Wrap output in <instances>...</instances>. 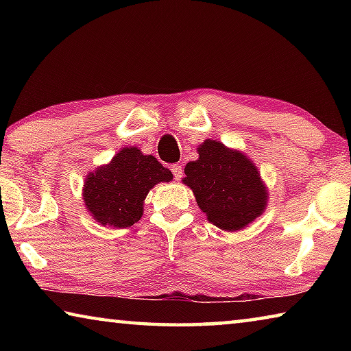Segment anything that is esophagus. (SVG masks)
I'll list each match as a JSON object with an SVG mask.
<instances>
[{"instance_id": "esophagus-1", "label": "esophagus", "mask_w": 351, "mask_h": 351, "mask_svg": "<svg viewBox=\"0 0 351 351\" xmlns=\"http://www.w3.org/2000/svg\"><path fill=\"white\" fill-rule=\"evenodd\" d=\"M171 171H173L175 180H176V181H180L181 178H182V167H181V165H180V164L171 165Z\"/></svg>"}]
</instances>
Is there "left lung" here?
Here are the masks:
<instances>
[{"instance_id": "obj_1", "label": "left lung", "mask_w": 351, "mask_h": 351, "mask_svg": "<svg viewBox=\"0 0 351 351\" xmlns=\"http://www.w3.org/2000/svg\"><path fill=\"white\" fill-rule=\"evenodd\" d=\"M198 159L190 161L182 184L209 223L228 232H239L255 221L268 206L269 192L257 165L245 153L206 139L198 145Z\"/></svg>"}]
</instances>
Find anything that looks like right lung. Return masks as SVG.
<instances>
[{
	"label": "right lung",
	"mask_w": 351,
	"mask_h": 351,
	"mask_svg": "<svg viewBox=\"0 0 351 351\" xmlns=\"http://www.w3.org/2000/svg\"><path fill=\"white\" fill-rule=\"evenodd\" d=\"M171 180V171L153 154H144L138 147H123L108 164L86 175L83 203L99 224L125 229L144 215L148 192L156 184Z\"/></svg>",
	"instance_id": "add662e5"
}]
</instances>
